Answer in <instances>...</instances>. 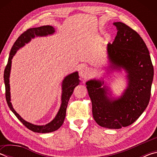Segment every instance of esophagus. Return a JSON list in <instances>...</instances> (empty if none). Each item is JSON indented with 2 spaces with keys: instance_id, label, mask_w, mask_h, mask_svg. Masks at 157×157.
I'll return each mask as SVG.
<instances>
[{
  "instance_id": "1",
  "label": "esophagus",
  "mask_w": 157,
  "mask_h": 157,
  "mask_svg": "<svg viewBox=\"0 0 157 157\" xmlns=\"http://www.w3.org/2000/svg\"><path fill=\"white\" fill-rule=\"evenodd\" d=\"M79 75L83 79H86L91 75V71L87 66H82L79 71Z\"/></svg>"
}]
</instances>
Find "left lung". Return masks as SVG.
<instances>
[{
    "label": "left lung",
    "mask_w": 157,
    "mask_h": 157,
    "mask_svg": "<svg viewBox=\"0 0 157 157\" xmlns=\"http://www.w3.org/2000/svg\"><path fill=\"white\" fill-rule=\"evenodd\" d=\"M113 25L118 32L113 43L107 46V71H124L126 89L116 98L103 78L89 79L86 84L95 122L105 128L120 129L134 123L147 107L154 68L149 50L139 34L123 23Z\"/></svg>",
    "instance_id": "1"
}]
</instances>
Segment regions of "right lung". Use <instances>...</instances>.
I'll list each match as a JSON object with an SVG mask.
<instances>
[{"instance_id":"right-lung-1","label":"right lung","mask_w":157,"mask_h":157,"mask_svg":"<svg viewBox=\"0 0 157 157\" xmlns=\"http://www.w3.org/2000/svg\"><path fill=\"white\" fill-rule=\"evenodd\" d=\"M55 28L51 25H44L39 28H34L28 29L27 31L23 33L18 37L17 40L13 45L11 50H10V56L8 58L7 64L5 67L4 71V82L5 86V97L9 107L17 118L24 125L31 131L37 133H49L55 132L62 125L66 117V108H67L68 100L70 99L71 95L73 94V90L78 86L80 82L79 79V75L78 71L73 72L66 76L63 79L62 83V97H61V103L59 109L58 111L57 115L55 116L54 119L48 124L44 125H37L29 122L25 121L17 111L13 108L11 102V95H10V71L12 67V59L14 56L17 50L23 47L25 44L29 43L32 39L35 38V36H46L48 35H52L55 33Z\"/></svg>"}]
</instances>
